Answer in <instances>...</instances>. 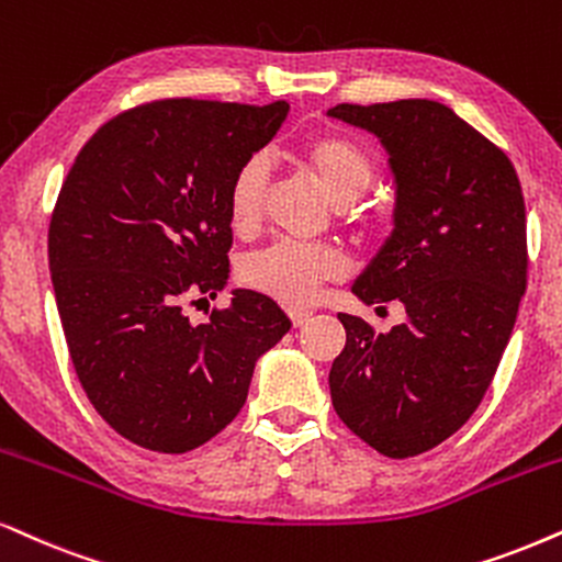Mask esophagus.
Instances as JSON below:
<instances>
[{"instance_id": "esophagus-1", "label": "esophagus", "mask_w": 562, "mask_h": 562, "mask_svg": "<svg viewBox=\"0 0 562 562\" xmlns=\"http://www.w3.org/2000/svg\"><path fill=\"white\" fill-rule=\"evenodd\" d=\"M288 316H290V322H293V326H303L311 322V311H305V308H288Z\"/></svg>"}]
</instances>
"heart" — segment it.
Returning a JSON list of instances; mask_svg holds the SVG:
<instances>
[{
	"mask_svg": "<svg viewBox=\"0 0 562 562\" xmlns=\"http://www.w3.org/2000/svg\"><path fill=\"white\" fill-rule=\"evenodd\" d=\"M297 160L316 176L318 187L337 204L358 199L373 181V160L352 139L324 137L305 139L297 147ZM267 194V160L254 155L240 166L228 183L231 228L246 236L259 225ZM240 282L257 293L285 305H303L324 282L345 274V259L337 248L297 240H272L240 261Z\"/></svg>",
	"mask_w": 562,
	"mask_h": 562,
	"instance_id": "b5f03b06",
	"label": "heart"
}]
</instances>
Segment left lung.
I'll use <instances>...</instances> for the list:
<instances>
[{
    "label": "left lung",
    "mask_w": 562,
    "mask_h": 562,
    "mask_svg": "<svg viewBox=\"0 0 562 562\" xmlns=\"http://www.w3.org/2000/svg\"><path fill=\"white\" fill-rule=\"evenodd\" d=\"M326 113L375 134L396 183L394 231L352 293L407 314L386 334L339 314L331 404L383 457H417L470 420L514 331L529 265L521 183L506 153L443 103Z\"/></svg>",
    "instance_id": "left-lung-1"
}]
</instances>
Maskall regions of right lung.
<instances>
[{"label": "right lung", "mask_w": 562, "mask_h": 562, "mask_svg": "<svg viewBox=\"0 0 562 562\" xmlns=\"http://www.w3.org/2000/svg\"><path fill=\"white\" fill-rule=\"evenodd\" d=\"M290 105L170 98L103 124L69 168L48 269L69 358L98 415L142 449L183 453L238 415L254 366L290 329L272 297L228 285V183Z\"/></svg>", "instance_id": "1"}]
</instances>
